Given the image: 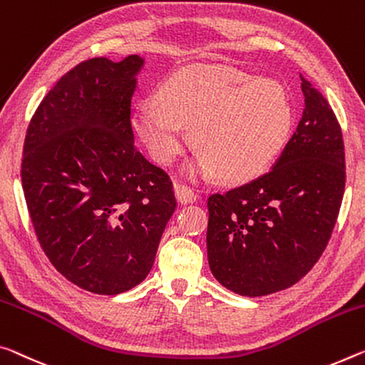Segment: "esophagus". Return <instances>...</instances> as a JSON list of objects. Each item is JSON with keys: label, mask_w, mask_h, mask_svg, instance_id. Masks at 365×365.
<instances>
[{"label": "esophagus", "mask_w": 365, "mask_h": 365, "mask_svg": "<svg viewBox=\"0 0 365 365\" xmlns=\"http://www.w3.org/2000/svg\"><path fill=\"white\" fill-rule=\"evenodd\" d=\"M175 198L178 203L187 205V203H193L196 201V193L192 188L187 187V185H177L175 187Z\"/></svg>", "instance_id": "esophagus-1"}]
</instances>
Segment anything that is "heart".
<instances>
[{"mask_svg": "<svg viewBox=\"0 0 365 365\" xmlns=\"http://www.w3.org/2000/svg\"><path fill=\"white\" fill-rule=\"evenodd\" d=\"M294 123L291 92L274 78H252L232 66L193 65L172 73L158 102L141 103L133 125L155 162L170 165L192 128L200 155L193 170L244 183L282 153Z\"/></svg>", "mask_w": 365, "mask_h": 365, "instance_id": "obj_1", "label": "heart"}]
</instances>
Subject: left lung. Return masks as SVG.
<instances>
[{
	"label": "left lung",
	"instance_id": "obj_1",
	"mask_svg": "<svg viewBox=\"0 0 365 365\" xmlns=\"http://www.w3.org/2000/svg\"><path fill=\"white\" fill-rule=\"evenodd\" d=\"M305 108L273 169L207 198V259L235 294L291 287L328 245L344 195L343 133L325 97L302 74Z\"/></svg>",
	"mask_w": 365,
	"mask_h": 365
}]
</instances>
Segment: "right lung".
I'll use <instances>...</instances> for the list:
<instances>
[{
    "mask_svg": "<svg viewBox=\"0 0 365 365\" xmlns=\"http://www.w3.org/2000/svg\"><path fill=\"white\" fill-rule=\"evenodd\" d=\"M143 58H91L40 102L22 151L38 244L86 291L115 296L149 274L175 211L170 177L135 146L131 99Z\"/></svg>",
    "mask_w": 365,
    "mask_h": 365,
    "instance_id": "obj_1",
    "label": "right lung"
}]
</instances>
